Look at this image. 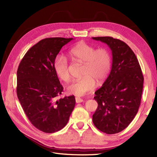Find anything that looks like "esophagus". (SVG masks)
<instances>
[{
    "instance_id": "34e87169",
    "label": "esophagus",
    "mask_w": 157,
    "mask_h": 157,
    "mask_svg": "<svg viewBox=\"0 0 157 157\" xmlns=\"http://www.w3.org/2000/svg\"><path fill=\"white\" fill-rule=\"evenodd\" d=\"M75 101H76V103H81V102H83L84 100L80 98H78V97H76L75 98Z\"/></svg>"
}]
</instances>
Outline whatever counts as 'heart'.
Here are the masks:
<instances>
[{"instance_id": "b5f03b06", "label": "heart", "mask_w": 157, "mask_h": 157, "mask_svg": "<svg viewBox=\"0 0 157 157\" xmlns=\"http://www.w3.org/2000/svg\"><path fill=\"white\" fill-rule=\"evenodd\" d=\"M73 60L82 63V77L73 80L67 87L69 94L83 96L92 92L98 82L105 80L111 68V56L106 48L95 50L94 46L83 41L76 44L69 50ZM54 69L60 79L68 82L70 79L67 59L61 54L55 57Z\"/></svg>"}]
</instances>
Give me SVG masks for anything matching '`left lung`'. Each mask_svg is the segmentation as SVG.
<instances>
[{
	"label": "left lung",
	"mask_w": 157,
	"mask_h": 157,
	"mask_svg": "<svg viewBox=\"0 0 157 157\" xmlns=\"http://www.w3.org/2000/svg\"><path fill=\"white\" fill-rule=\"evenodd\" d=\"M108 45L112 51L111 73L95 92L98 104L92 116L99 130L114 134L124 130L138 111L144 86L139 61L124 42L111 36L92 37Z\"/></svg>",
	"instance_id": "obj_1"
}]
</instances>
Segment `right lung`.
Here are the masks:
<instances>
[{"label":"right lung","mask_w":157,"mask_h":157,"mask_svg":"<svg viewBox=\"0 0 157 157\" xmlns=\"http://www.w3.org/2000/svg\"><path fill=\"white\" fill-rule=\"evenodd\" d=\"M73 38H46L27 52L17 71V95L31 124L45 133L62 129L75 105L74 96L60 98L63 88L54 69L55 57Z\"/></svg>","instance_id":"obj_1"}]
</instances>
